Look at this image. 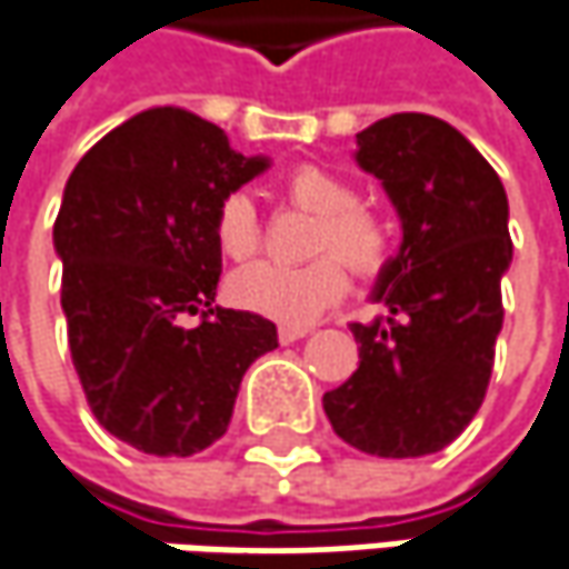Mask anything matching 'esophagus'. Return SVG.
<instances>
[{"label":"esophagus","mask_w":569,"mask_h":569,"mask_svg":"<svg viewBox=\"0 0 569 569\" xmlns=\"http://www.w3.org/2000/svg\"><path fill=\"white\" fill-rule=\"evenodd\" d=\"M312 328L309 325H280V341L292 345V341H302Z\"/></svg>","instance_id":"obj_1"}]
</instances>
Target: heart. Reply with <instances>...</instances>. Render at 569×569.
<instances>
[{
  "mask_svg": "<svg viewBox=\"0 0 569 569\" xmlns=\"http://www.w3.org/2000/svg\"><path fill=\"white\" fill-rule=\"evenodd\" d=\"M283 196L316 224L306 241L302 267L253 263L231 277V299L251 312L277 318L283 325H306L335 306L348 292L353 277H380L392 257V234L373 209L357 202V189L338 173L302 163L283 177ZM216 244L224 260L244 263L260 251V218L248 192H228L216 209Z\"/></svg>",
  "mask_w": 569,
  "mask_h": 569,
  "instance_id": "b5f03b06",
  "label": "heart"
}]
</instances>
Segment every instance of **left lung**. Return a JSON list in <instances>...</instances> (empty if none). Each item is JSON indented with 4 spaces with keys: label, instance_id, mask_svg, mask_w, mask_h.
I'll return each instance as SVG.
<instances>
[{
    "label": "left lung",
    "instance_id": "1",
    "mask_svg": "<svg viewBox=\"0 0 569 569\" xmlns=\"http://www.w3.org/2000/svg\"><path fill=\"white\" fill-rule=\"evenodd\" d=\"M357 163L392 199L402 244L373 289L386 316L351 325L360 363L321 406L357 451L425 457L483 406L512 263L509 199L483 153L421 112L363 128Z\"/></svg>",
    "mask_w": 569,
    "mask_h": 569
}]
</instances>
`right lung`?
Instances as JSON below:
<instances>
[{"mask_svg":"<svg viewBox=\"0 0 569 569\" xmlns=\"http://www.w3.org/2000/svg\"><path fill=\"white\" fill-rule=\"evenodd\" d=\"M267 163L167 106L118 124L67 180L53 248L70 357L96 421L138 451L216 445L241 377L277 348L273 321L216 306L218 202Z\"/></svg>","mask_w":569,"mask_h":569,"instance_id":"obj_1","label":"right lung"}]
</instances>
